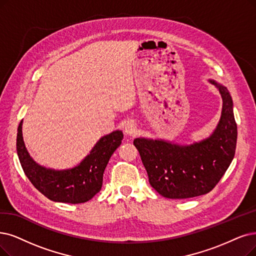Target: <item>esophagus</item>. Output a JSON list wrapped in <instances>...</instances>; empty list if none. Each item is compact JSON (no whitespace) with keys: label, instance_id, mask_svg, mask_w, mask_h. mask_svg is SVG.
<instances>
[{"label":"esophagus","instance_id":"esophagus-1","mask_svg":"<svg viewBox=\"0 0 256 256\" xmlns=\"http://www.w3.org/2000/svg\"><path fill=\"white\" fill-rule=\"evenodd\" d=\"M124 131H125V134H126L127 136H134V134H136V131H138V129H136V122H134V120H128L127 122H125Z\"/></svg>","mask_w":256,"mask_h":256}]
</instances>
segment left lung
Masks as SVG:
<instances>
[{
    "instance_id": "8db88e82",
    "label": "left lung",
    "mask_w": 256,
    "mask_h": 256,
    "mask_svg": "<svg viewBox=\"0 0 256 256\" xmlns=\"http://www.w3.org/2000/svg\"><path fill=\"white\" fill-rule=\"evenodd\" d=\"M209 82L222 100L220 122L209 138L190 145L146 138L134 140L150 185L164 198H189L210 192L234 158L238 126L232 98L226 87L213 80Z\"/></svg>"
}]
</instances>
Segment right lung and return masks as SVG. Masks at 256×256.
Segmentation results:
<instances>
[{
	"mask_svg": "<svg viewBox=\"0 0 256 256\" xmlns=\"http://www.w3.org/2000/svg\"><path fill=\"white\" fill-rule=\"evenodd\" d=\"M22 125L23 120L18 127L16 152L26 176L47 198L68 204L88 202L100 192L105 168L124 136L120 130L112 131L98 140L78 165L56 170L40 165L30 156L24 144Z\"/></svg>",
	"mask_w": 256,
	"mask_h": 256,
	"instance_id": "1",
	"label": "right lung"
}]
</instances>
